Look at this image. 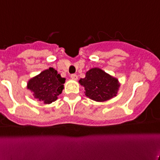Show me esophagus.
<instances>
[{
  "instance_id": "1",
  "label": "esophagus",
  "mask_w": 160,
  "mask_h": 160,
  "mask_svg": "<svg viewBox=\"0 0 160 160\" xmlns=\"http://www.w3.org/2000/svg\"><path fill=\"white\" fill-rule=\"evenodd\" d=\"M71 78L72 79V80H76L78 79V76H77V75H76V74H72V75L71 76Z\"/></svg>"
}]
</instances>
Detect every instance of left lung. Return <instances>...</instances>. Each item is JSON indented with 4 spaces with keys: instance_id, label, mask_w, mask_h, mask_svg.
Masks as SVG:
<instances>
[{
    "instance_id": "obj_1",
    "label": "left lung",
    "mask_w": 160,
    "mask_h": 160,
    "mask_svg": "<svg viewBox=\"0 0 160 160\" xmlns=\"http://www.w3.org/2000/svg\"><path fill=\"white\" fill-rule=\"evenodd\" d=\"M79 82L84 88L85 95L96 102H104L115 97L120 87L117 78L99 68L90 69Z\"/></svg>"
}]
</instances>
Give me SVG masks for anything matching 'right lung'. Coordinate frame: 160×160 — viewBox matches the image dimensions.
Here are the masks:
<instances>
[{
  "instance_id": "1",
  "label": "right lung",
  "mask_w": 160,
  "mask_h": 160,
  "mask_svg": "<svg viewBox=\"0 0 160 160\" xmlns=\"http://www.w3.org/2000/svg\"><path fill=\"white\" fill-rule=\"evenodd\" d=\"M65 80L55 69L50 67L28 80L27 88L33 92L35 98L49 104L62 93Z\"/></svg>"
}]
</instances>
